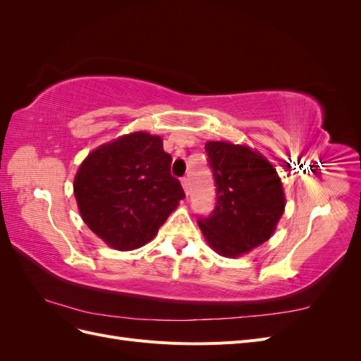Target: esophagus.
<instances>
[{
	"mask_svg": "<svg viewBox=\"0 0 361 361\" xmlns=\"http://www.w3.org/2000/svg\"><path fill=\"white\" fill-rule=\"evenodd\" d=\"M182 187H183V191H185V194H190V187H191V182H190V178L188 176H185V178H182Z\"/></svg>",
	"mask_w": 361,
	"mask_h": 361,
	"instance_id": "34e87169",
	"label": "esophagus"
}]
</instances>
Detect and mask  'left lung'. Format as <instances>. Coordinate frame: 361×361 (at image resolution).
<instances>
[{"label": "left lung", "mask_w": 361, "mask_h": 361, "mask_svg": "<svg viewBox=\"0 0 361 361\" xmlns=\"http://www.w3.org/2000/svg\"><path fill=\"white\" fill-rule=\"evenodd\" d=\"M216 204L199 226L218 255L238 257L264 244L285 212V191L272 164L248 146L207 141Z\"/></svg>", "instance_id": "obj_1"}]
</instances>
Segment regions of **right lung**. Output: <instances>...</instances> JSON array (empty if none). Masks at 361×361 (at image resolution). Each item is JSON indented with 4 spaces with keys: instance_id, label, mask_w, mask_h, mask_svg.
Segmentation results:
<instances>
[{
    "instance_id": "right-lung-1",
    "label": "right lung",
    "mask_w": 361,
    "mask_h": 361,
    "mask_svg": "<svg viewBox=\"0 0 361 361\" xmlns=\"http://www.w3.org/2000/svg\"><path fill=\"white\" fill-rule=\"evenodd\" d=\"M162 138L133 133L89 154L76 173L73 194L84 223L110 247H143L185 199L171 176Z\"/></svg>"
}]
</instances>
